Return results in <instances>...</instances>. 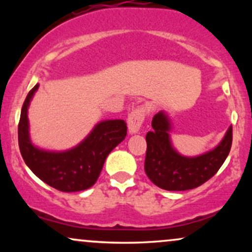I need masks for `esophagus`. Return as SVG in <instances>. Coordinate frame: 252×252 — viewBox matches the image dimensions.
Here are the masks:
<instances>
[{
    "label": "esophagus",
    "mask_w": 252,
    "mask_h": 252,
    "mask_svg": "<svg viewBox=\"0 0 252 252\" xmlns=\"http://www.w3.org/2000/svg\"><path fill=\"white\" fill-rule=\"evenodd\" d=\"M146 118V108L143 105L132 110L128 116V129L130 134H136L141 129Z\"/></svg>",
    "instance_id": "esophagus-1"
}]
</instances>
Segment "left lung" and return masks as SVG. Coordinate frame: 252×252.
<instances>
[{
	"mask_svg": "<svg viewBox=\"0 0 252 252\" xmlns=\"http://www.w3.org/2000/svg\"><path fill=\"white\" fill-rule=\"evenodd\" d=\"M153 131L146 136L144 170L153 184L166 190H187L210 180L226 160L232 144V126L218 147L196 158H185L173 149L170 124L162 111L152 121Z\"/></svg>",
	"mask_w": 252,
	"mask_h": 252,
	"instance_id": "8db88e82",
	"label": "left lung"
}]
</instances>
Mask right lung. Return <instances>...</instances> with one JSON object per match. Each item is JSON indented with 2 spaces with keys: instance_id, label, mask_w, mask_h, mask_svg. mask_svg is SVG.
<instances>
[{
  "instance_id": "1",
  "label": "right lung",
  "mask_w": 252,
  "mask_h": 252,
  "mask_svg": "<svg viewBox=\"0 0 252 252\" xmlns=\"http://www.w3.org/2000/svg\"><path fill=\"white\" fill-rule=\"evenodd\" d=\"M37 88L36 84L26 97L17 129L20 152L26 164L37 178L58 190L90 189L102 172L106 156L126 136V123L123 120L100 122L79 146L67 152L40 150L31 143L27 118L28 105Z\"/></svg>"
}]
</instances>
